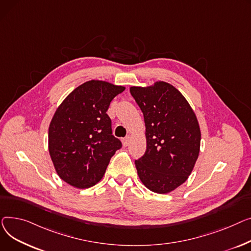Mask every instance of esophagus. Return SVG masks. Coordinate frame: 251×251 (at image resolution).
Returning a JSON list of instances; mask_svg holds the SVG:
<instances>
[{
	"instance_id": "34e87169",
	"label": "esophagus",
	"mask_w": 251,
	"mask_h": 251,
	"mask_svg": "<svg viewBox=\"0 0 251 251\" xmlns=\"http://www.w3.org/2000/svg\"><path fill=\"white\" fill-rule=\"evenodd\" d=\"M129 142H130V137H126L125 139H123V146L127 147Z\"/></svg>"
}]
</instances>
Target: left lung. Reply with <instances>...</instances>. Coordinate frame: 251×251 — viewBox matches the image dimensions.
<instances>
[{
	"mask_svg": "<svg viewBox=\"0 0 251 251\" xmlns=\"http://www.w3.org/2000/svg\"><path fill=\"white\" fill-rule=\"evenodd\" d=\"M129 91L146 126L147 149L135 161L139 178L153 193L169 194L186 181L198 160L201 128L197 115L169 83L132 86Z\"/></svg>",
	"mask_w": 251,
	"mask_h": 251,
	"instance_id": "8db88e82",
	"label": "left lung"
}]
</instances>
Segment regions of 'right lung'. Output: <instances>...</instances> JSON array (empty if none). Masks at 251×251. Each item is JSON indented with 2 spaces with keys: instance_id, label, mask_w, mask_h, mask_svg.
Segmentation results:
<instances>
[{
  "instance_id": "right-lung-1",
  "label": "right lung",
  "mask_w": 251,
  "mask_h": 251,
  "mask_svg": "<svg viewBox=\"0 0 251 251\" xmlns=\"http://www.w3.org/2000/svg\"><path fill=\"white\" fill-rule=\"evenodd\" d=\"M125 89L106 81H87L56 108L49 127V151L57 175L68 184L82 189L95 185L122 148L106 111Z\"/></svg>"
}]
</instances>
